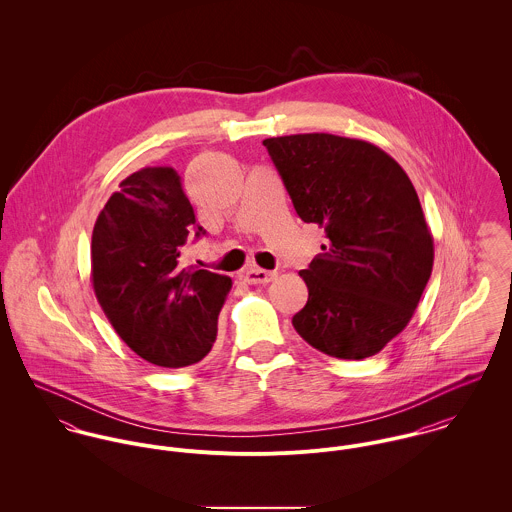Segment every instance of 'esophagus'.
I'll return each instance as SVG.
<instances>
[{
  "label": "esophagus",
  "mask_w": 512,
  "mask_h": 512,
  "mask_svg": "<svg viewBox=\"0 0 512 512\" xmlns=\"http://www.w3.org/2000/svg\"><path fill=\"white\" fill-rule=\"evenodd\" d=\"M276 272H268V270H262V268H250L244 272V282L248 284H254V286H266L270 282L276 280Z\"/></svg>",
  "instance_id": "34e87169"
}]
</instances>
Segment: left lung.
Masks as SVG:
<instances>
[{
  "mask_svg": "<svg viewBox=\"0 0 512 512\" xmlns=\"http://www.w3.org/2000/svg\"><path fill=\"white\" fill-rule=\"evenodd\" d=\"M293 209L329 238L299 276L295 331L317 351L376 355L414 315L434 266V238L406 171L380 147L333 134L264 140Z\"/></svg>",
  "mask_w": 512,
  "mask_h": 512,
  "instance_id": "left-lung-1",
  "label": "left lung"
}]
</instances>
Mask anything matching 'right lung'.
<instances>
[{"label":"right lung","mask_w":512,"mask_h":512,"mask_svg":"<svg viewBox=\"0 0 512 512\" xmlns=\"http://www.w3.org/2000/svg\"><path fill=\"white\" fill-rule=\"evenodd\" d=\"M193 232L205 234L171 167H146L126 177L92 230L96 299L120 339L151 365H195L217 339L232 280L181 266Z\"/></svg>","instance_id":"obj_1"}]
</instances>
